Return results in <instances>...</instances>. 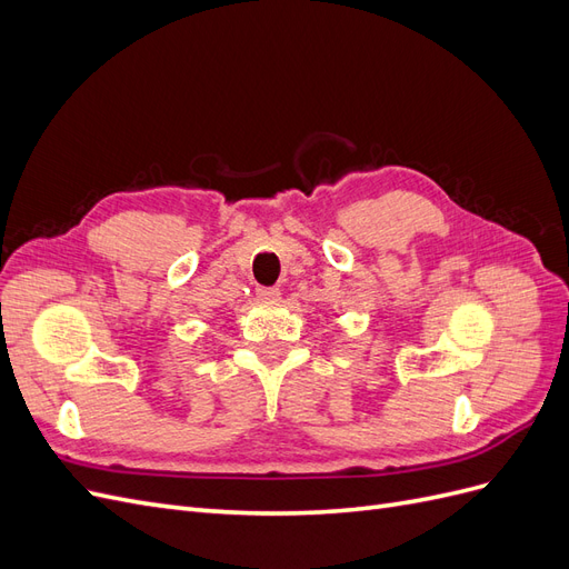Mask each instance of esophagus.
<instances>
[{
	"mask_svg": "<svg viewBox=\"0 0 569 569\" xmlns=\"http://www.w3.org/2000/svg\"><path fill=\"white\" fill-rule=\"evenodd\" d=\"M256 295H258V299H263V301H278L280 299V287H258Z\"/></svg>",
	"mask_w": 569,
	"mask_h": 569,
	"instance_id": "1",
	"label": "esophagus"
}]
</instances>
